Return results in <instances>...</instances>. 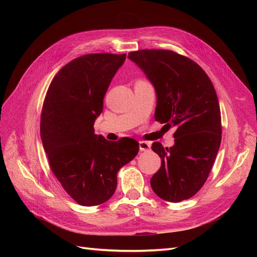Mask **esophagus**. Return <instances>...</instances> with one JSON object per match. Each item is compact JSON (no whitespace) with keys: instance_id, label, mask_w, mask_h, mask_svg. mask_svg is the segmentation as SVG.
Segmentation results:
<instances>
[{"instance_id":"esophagus-1","label":"esophagus","mask_w":257,"mask_h":257,"mask_svg":"<svg viewBox=\"0 0 257 257\" xmlns=\"http://www.w3.org/2000/svg\"><path fill=\"white\" fill-rule=\"evenodd\" d=\"M150 148H151L150 143L144 142V141L139 142V149H141V151H144V152H146V151H149V150H150Z\"/></svg>"}]
</instances>
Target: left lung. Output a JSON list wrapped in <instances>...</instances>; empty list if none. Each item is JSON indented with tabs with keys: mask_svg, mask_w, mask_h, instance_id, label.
<instances>
[{
	"mask_svg": "<svg viewBox=\"0 0 257 257\" xmlns=\"http://www.w3.org/2000/svg\"><path fill=\"white\" fill-rule=\"evenodd\" d=\"M157 92L155 121L176 127L175 145L153 143L161 168L150 180L159 197L170 203L189 199L203 188L222 139L221 110L213 84L193 60L172 50L128 53Z\"/></svg>",
	"mask_w": 257,
	"mask_h": 257,
	"instance_id": "8db88e82",
	"label": "left lung"
}]
</instances>
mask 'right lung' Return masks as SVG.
Here are the masks:
<instances>
[{"mask_svg":"<svg viewBox=\"0 0 257 257\" xmlns=\"http://www.w3.org/2000/svg\"><path fill=\"white\" fill-rule=\"evenodd\" d=\"M125 58V53H90L74 59L53 77L44 100L41 137L50 169L81 206L109 199L119 169L139 150L133 138L108 142L94 134L93 127L112 77Z\"/></svg>","mask_w":257,"mask_h":257,"instance_id":"1","label":"right lung"}]
</instances>
